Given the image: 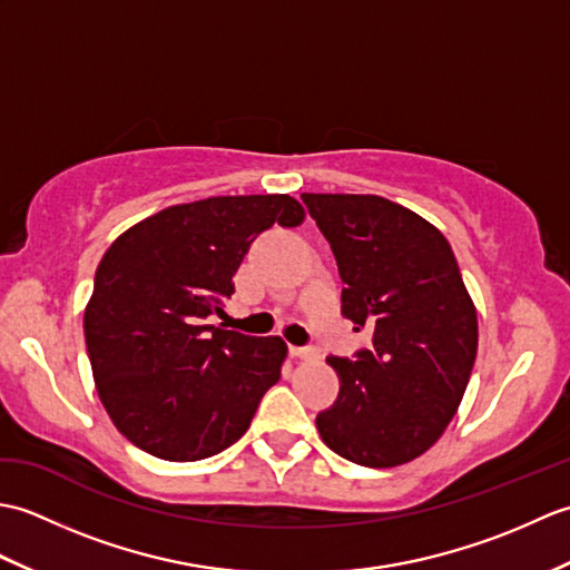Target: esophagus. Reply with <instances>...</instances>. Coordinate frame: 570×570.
<instances>
[{
  "mask_svg": "<svg viewBox=\"0 0 570 570\" xmlns=\"http://www.w3.org/2000/svg\"><path fill=\"white\" fill-rule=\"evenodd\" d=\"M292 355L301 357V360H313V357H316V350H313V347H292Z\"/></svg>",
  "mask_w": 570,
  "mask_h": 570,
  "instance_id": "34e87169",
  "label": "esophagus"
}]
</instances>
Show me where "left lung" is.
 <instances>
[{
	"instance_id": "1",
	"label": "left lung",
	"mask_w": 570,
	"mask_h": 570,
	"mask_svg": "<svg viewBox=\"0 0 570 570\" xmlns=\"http://www.w3.org/2000/svg\"><path fill=\"white\" fill-rule=\"evenodd\" d=\"M343 278V316L370 328L355 360L328 357L337 402L323 443L365 468H394L441 439L478 355V313L439 227L380 196L304 193Z\"/></svg>"
}]
</instances>
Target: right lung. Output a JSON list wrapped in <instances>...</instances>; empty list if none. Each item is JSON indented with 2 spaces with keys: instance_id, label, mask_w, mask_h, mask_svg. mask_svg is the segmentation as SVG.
<instances>
[{
  "instance_id": "right-lung-1",
  "label": "right lung",
  "mask_w": 570,
  "mask_h": 570,
  "mask_svg": "<svg viewBox=\"0 0 570 570\" xmlns=\"http://www.w3.org/2000/svg\"><path fill=\"white\" fill-rule=\"evenodd\" d=\"M286 193L171 205L119 235L95 272L82 328L95 386L117 431L161 460L233 445L282 377L286 343L205 325L235 294L259 233L296 227Z\"/></svg>"
}]
</instances>
